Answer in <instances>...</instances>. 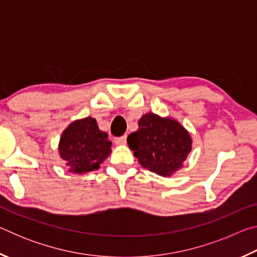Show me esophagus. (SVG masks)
<instances>
[{
	"label": "esophagus",
	"instance_id": "esophagus-1",
	"mask_svg": "<svg viewBox=\"0 0 257 257\" xmlns=\"http://www.w3.org/2000/svg\"><path fill=\"white\" fill-rule=\"evenodd\" d=\"M125 142H127V135H123V136L121 137L114 138V143L116 145H124Z\"/></svg>",
	"mask_w": 257,
	"mask_h": 257
}]
</instances>
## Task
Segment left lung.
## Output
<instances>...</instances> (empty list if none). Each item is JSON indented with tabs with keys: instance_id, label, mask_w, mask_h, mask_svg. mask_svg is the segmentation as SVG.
Instances as JSON below:
<instances>
[{
	"instance_id": "1",
	"label": "left lung",
	"mask_w": 257,
	"mask_h": 257,
	"mask_svg": "<svg viewBox=\"0 0 257 257\" xmlns=\"http://www.w3.org/2000/svg\"><path fill=\"white\" fill-rule=\"evenodd\" d=\"M127 143L143 168L168 178L184 167L193 146L190 134L179 121L153 112L142 115Z\"/></svg>"
}]
</instances>
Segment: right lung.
Returning <instances> with one entry per match:
<instances>
[{"label": "right lung", "mask_w": 257, "mask_h": 257, "mask_svg": "<svg viewBox=\"0 0 257 257\" xmlns=\"http://www.w3.org/2000/svg\"><path fill=\"white\" fill-rule=\"evenodd\" d=\"M111 147L108 135L99 130L95 118L86 116L72 121L63 130L58 150L68 172L84 175L99 169L110 155Z\"/></svg>", "instance_id": "right-lung-1"}]
</instances>
